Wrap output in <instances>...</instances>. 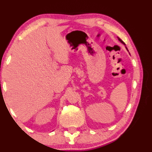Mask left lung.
Here are the masks:
<instances>
[{"instance_id":"8db88e82","label":"left lung","mask_w":152,"mask_h":152,"mask_svg":"<svg viewBox=\"0 0 152 152\" xmlns=\"http://www.w3.org/2000/svg\"><path fill=\"white\" fill-rule=\"evenodd\" d=\"M118 38V41H120V42H121V43H123V44L124 45V46H125V47H126V49L127 50H128V48H126V44H125V43H124V41H122V40L121 39V38H118V37H117ZM128 51H129V50H128ZM130 54V53H129Z\"/></svg>"}]
</instances>
